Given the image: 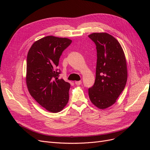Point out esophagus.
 Wrapping results in <instances>:
<instances>
[{"instance_id": "1", "label": "esophagus", "mask_w": 150, "mask_h": 150, "mask_svg": "<svg viewBox=\"0 0 150 150\" xmlns=\"http://www.w3.org/2000/svg\"><path fill=\"white\" fill-rule=\"evenodd\" d=\"M75 84H76L77 86H79V85H81V84H82V81H76V82H75Z\"/></svg>"}]
</instances>
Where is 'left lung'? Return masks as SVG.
<instances>
[{
  "label": "left lung",
  "instance_id": "1",
  "mask_svg": "<svg viewBox=\"0 0 150 150\" xmlns=\"http://www.w3.org/2000/svg\"><path fill=\"white\" fill-rule=\"evenodd\" d=\"M96 44L97 62L96 79L89 88L91 101L99 109H106L116 103L127 81L125 54L117 40L108 33L88 35Z\"/></svg>",
  "mask_w": 150,
  "mask_h": 150
}]
</instances>
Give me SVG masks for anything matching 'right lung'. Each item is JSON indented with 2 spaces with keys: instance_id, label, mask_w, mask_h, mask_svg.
<instances>
[{
  "instance_id": "add662e5",
  "label": "right lung",
  "mask_w": 150,
  "mask_h": 150,
  "mask_svg": "<svg viewBox=\"0 0 150 150\" xmlns=\"http://www.w3.org/2000/svg\"><path fill=\"white\" fill-rule=\"evenodd\" d=\"M67 38L49 35L35 41L27 57L26 84L40 106L52 112L61 111L69 101L70 84L57 69L62 52L71 44Z\"/></svg>"
}]
</instances>
